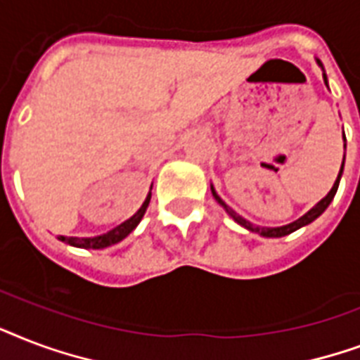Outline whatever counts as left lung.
Here are the masks:
<instances>
[{
	"label": "left lung",
	"mask_w": 360,
	"mask_h": 360,
	"mask_svg": "<svg viewBox=\"0 0 360 360\" xmlns=\"http://www.w3.org/2000/svg\"><path fill=\"white\" fill-rule=\"evenodd\" d=\"M325 82H327V77H325ZM342 171H344V163H342V169H340V174H338V178H336V182H334L333 189L328 191L327 197H325V199L319 200V202H317V205L314 206V208H311L310 212H306V214H304V216H302V218H299V219H297V221H293V224L283 225V227H274V229H269V227H266V229H259V227H255V225H253V224H250V221H246V219L242 218V216H238V214H236V212L233 210V208H229V206L225 205L224 200L219 199L218 193H216L214 189H212V193H214V197H216V200H218L219 205H224V208H225V210H227V212H229V216H231V218H233V219H235L236 224H240L242 227H246V229L253 231V233H261V235H263V236H269V238H278V236L291 235L293 231H297V229H300V227H304V225L311 224L314 219L319 218V216H321L323 212L327 210V206L330 205V200H333V199H334V195H336V189H338V184H340V176H342Z\"/></svg>",
	"instance_id": "obj_1"
}]
</instances>
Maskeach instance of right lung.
Here are the masks:
<instances>
[{
	"label": "right lung",
	"instance_id": "add662e5",
	"mask_svg": "<svg viewBox=\"0 0 360 360\" xmlns=\"http://www.w3.org/2000/svg\"><path fill=\"white\" fill-rule=\"evenodd\" d=\"M150 197H152V193H148L146 200L142 202V206L139 208V212H136L133 218H129L127 221L118 225V227H114L112 231H108V233H105V235L94 236V238H77V236H58V238H60L61 242L71 244V246L84 248V250H101V248H108V246H112V244H118L120 240H124L125 236L129 235L131 231L135 229L136 225H139V221H141L142 216H144V212H146V208H148Z\"/></svg>",
	"mask_w": 360,
	"mask_h": 360
}]
</instances>
